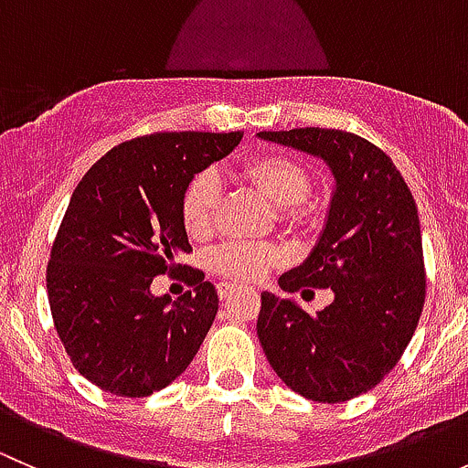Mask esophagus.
<instances>
[{
  "label": "esophagus",
  "instance_id": "34e87169",
  "mask_svg": "<svg viewBox=\"0 0 468 468\" xmlns=\"http://www.w3.org/2000/svg\"><path fill=\"white\" fill-rule=\"evenodd\" d=\"M238 290L239 287L235 285V282H219V285H217V294H219V299H229V296H233Z\"/></svg>",
  "mask_w": 468,
  "mask_h": 468
}]
</instances>
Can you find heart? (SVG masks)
I'll return each mask as SVG.
<instances>
[{
  "label": "heart",
  "mask_w": 468,
  "mask_h": 468,
  "mask_svg": "<svg viewBox=\"0 0 468 468\" xmlns=\"http://www.w3.org/2000/svg\"><path fill=\"white\" fill-rule=\"evenodd\" d=\"M242 181L262 192L276 207H282V219H299L296 206L308 199L313 190V176L308 167L287 154H262L249 160L239 172ZM219 178L212 172H199L181 199V219L190 238H207L215 226L219 207ZM281 251L271 244L230 242L215 249L210 264L217 273L239 282L261 281L271 264L278 262Z\"/></svg>",
  "instance_id": "b5f03b06"
}]
</instances>
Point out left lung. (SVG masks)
<instances>
[{
    "instance_id": "8db88e82",
    "label": "left lung",
    "mask_w": 468,
    "mask_h": 468,
    "mask_svg": "<svg viewBox=\"0 0 468 468\" xmlns=\"http://www.w3.org/2000/svg\"><path fill=\"white\" fill-rule=\"evenodd\" d=\"M258 138L322 158L335 178L317 244L278 278L290 294L330 287L333 303L310 317L262 292L258 339L292 391L344 403L374 389L417 330L426 299L417 204L389 155L360 135L310 126Z\"/></svg>"
}]
</instances>
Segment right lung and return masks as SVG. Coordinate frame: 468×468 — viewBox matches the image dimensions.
<instances>
[{
	"label": "right lung",
	"mask_w": 468,
	"mask_h": 468,
	"mask_svg": "<svg viewBox=\"0 0 468 468\" xmlns=\"http://www.w3.org/2000/svg\"><path fill=\"white\" fill-rule=\"evenodd\" d=\"M242 133H154L112 146L72 192L47 264L56 333L79 374L140 399L176 380L204 344L219 299L204 271L178 301L151 294L190 253L181 199L195 174L229 155Z\"/></svg>",
	"instance_id": "1"
}]
</instances>
